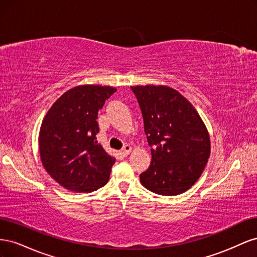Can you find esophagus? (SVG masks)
<instances>
[{"label":"esophagus","mask_w":257,"mask_h":257,"mask_svg":"<svg viewBox=\"0 0 257 257\" xmlns=\"http://www.w3.org/2000/svg\"><path fill=\"white\" fill-rule=\"evenodd\" d=\"M131 151H132V147H131L130 145H125V146H124V147L122 148L120 152H121L122 155H124V157H126V155L130 154Z\"/></svg>","instance_id":"34e87169"}]
</instances>
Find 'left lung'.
Masks as SVG:
<instances>
[{
    "instance_id": "1",
    "label": "left lung",
    "mask_w": 257,
    "mask_h": 257,
    "mask_svg": "<svg viewBox=\"0 0 257 257\" xmlns=\"http://www.w3.org/2000/svg\"><path fill=\"white\" fill-rule=\"evenodd\" d=\"M141 107L151 164L141 174L146 189L164 196L189 190L203 174L210 138L195 108L164 85L131 87Z\"/></svg>"
}]
</instances>
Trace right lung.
<instances>
[{"instance_id": "add662e5", "label": "right lung", "mask_w": 257, "mask_h": 257, "mask_svg": "<svg viewBox=\"0 0 257 257\" xmlns=\"http://www.w3.org/2000/svg\"><path fill=\"white\" fill-rule=\"evenodd\" d=\"M116 90L79 85L65 92L46 114L40 153L47 173L63 188L89 193L104 186L114 159L96 141L99 109Z\"/></svg>"}]
</instances>
